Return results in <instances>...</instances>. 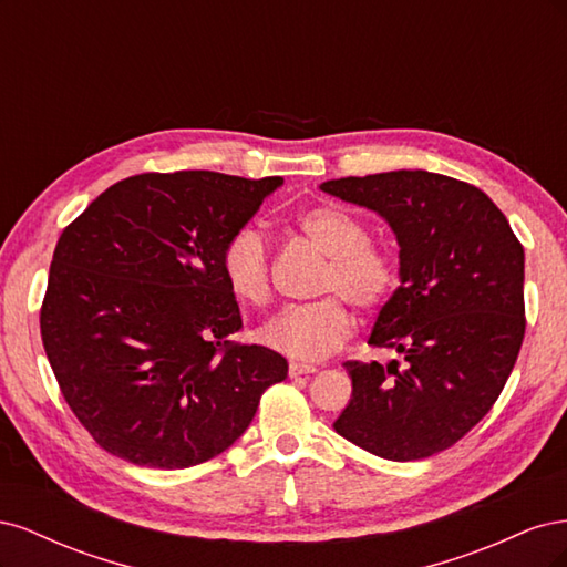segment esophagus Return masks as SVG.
I'll list each match as a JSON object with an SVG mask.
<instances>
[{"mask_svg": "<svg viewBox=\"0 0 567 567\" xmlns=\"http://www.w3.org/2000/svg\"><path fill=\"white\" fill-rule=\"evenodd\" d=\"M317 369L315 367H310V364H290L288 367V375H290V379H298V375H307V373H315Z\"/></svg>", "mask_w": 567, "mask_h": 567, "instance_id": "34e87169", "label": "esophagus"}]
</instances>
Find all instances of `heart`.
<instances>
[{
    "mask_svg": "<svg viewBox=\"0 0 567 567\" xmlns=\"http://www.w3.org/2000/svg\"><path fill=\"white\" fill-rule=\"evenodd\" d=\"M298 229L329 257L317 293L333 296L312 305L288 307L262 326L260 340L293 362H319L352 333V317L334 296L340 295L359 312H375L398 290L400 271L390 250L371 244L364 221L338 205L302 210ZM221 271L236 298L265 305L271 296V257L265 234L250 227L236 231L221 252Z\"/></svg>",
    "mask_w": 567,
    "mask_h": 567,
    "instance_id": "b5f03b06",
    "label": "heart"
}]
</instances>
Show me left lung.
<instances>
[{
    "label": "left lung",
    "mask_w": 567,
    "mask_h": 567,
    "mask_svg": "<svg viewBox=\"0 0 567 567\" xmlns=\"http://www.w3.org/2000/svg\"><path fill=\"white\" fill-rule=\"evenodd\" d=\"M323 194L381 215L400 246V288L369 346L390 364L346 362L352 398L333 427L381 458L452 447L499 398L525 336V252L477 186L425 169L323 182Z\"/></svg>",
    "instance_id": "obj_1"
}]
</instances>
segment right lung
<instances>
[{"label":"right lung","mask_w":567,"mask_h":567,"mask_svg":"<svg viewBox=\"0 0 567 567\" xmlns=\"http://www.w3.org/2000/svg\"><path fill=\"white\" fill-rule=\"evenodd\" d=\"M284 184L208 169L134 175L59 238L40 331L68 406L136 466H198L246 433L288 362L236 346L221 252Z\"/></svg>","instance_id":"add662e5"}]
</instances>
